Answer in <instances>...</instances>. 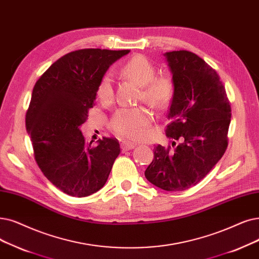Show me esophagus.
<instances>
[{
    "label": "esophagus",
    "mask_w": 259,
    "mask_h": 259,
    "mask_svg": "<svg viewBox=\"0 0 259 259\" xmlns=\"http://www.w3.org/2000/svg\"><path fill=\"white\" fill-rule=\"evenodd\" d=\"M120 147H121V151H122V152H126V151H128V150L133 149L134 147H136V145H134V144H131V143H126V142H123V143H121V144H120Z\"/></svg>",
    "instance_id": "obj_1"
}]
</instances>
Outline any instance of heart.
I'll return each mask as SVG.
<instances>
[{
  "mask_svg": "<svg viewBox=\"0 0 259 259\" xmlns=\"http://www.w3.org/2000/svg\"><path fill=\"white\" fill-rule=\"evenodd\" d=\"M119 73L122 77L136 82L141 88V98L155 110L165 109L174 96V83L168 76L156 75L154 64L138 55L123 64ZM113 79L106 75L97 88V96L103 103H110L113 98ZM152 116L143 107L117 110L110 121V128L117 137L126 140H140L150 125Z\"/></svg>",
  "mask_w": 259,
  "mask_h": 259,
  "instance_id": "heart-1",
  "label": "heart"
}]
</instances>
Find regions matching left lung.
I'll list each match as a JSON object with an SVG mask.
<instances>
[{
    "instance_id": "left-lung-1",
    "label": "left lung",
    "mask_w": 259,
    "mask_h": 259,
    "mask_svg": "<svg viewBox=\"0 0 259 259\" xmlns=\"http://www.w3.org/2000/svg\"><path fill=\"white\" fill-rule=\"evenodd\" d=\"M164 56L174 83L166 128L172 148L154 147L145 177L167 192H181L199 183L226 152L231 105L218 74L199 56L187 51Z\"/></svg>"
}]
</instances>
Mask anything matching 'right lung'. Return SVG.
Masks as SVG:
<instances>
[{
  "instance_id": "right-lung-1",
  "label": "right lung",
  "mask_w": 259,
  "mask_h": 259,
  "mask_svg": "<svg viewBox=\"0 0 259 259\" xmlns=\"http://www.w3.org/2000/svg\"><path fill=\"white\" fill-rule=\"evenodd\" d=\"M130 51L85 49L54 62L36 82L26 113L35 159L66 195L87 197L102 188L120 152L116 139L87 143L80 127L95 106L97 88L111 64Z\"/></svg>"
}]
</instances>
